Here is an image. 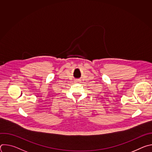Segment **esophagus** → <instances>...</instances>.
I'll use <instances>...</instances> for the list:
<instances>
[{
    "instance_id": "1",
    "label": "esophagus",
    "mask_w": 152,
    "mask_h": 152,
    "mask_svg": "<svg viewBox=\"0 0 152 152\" xmlns=\"http://www.w3.org/2000/svg\"><path fill=\"white\" fill-rule=\"evenodd\" d=\"M80 82V80L79 79H76L75 80V83H79Z\"/></svg>"
}]
</instances>
